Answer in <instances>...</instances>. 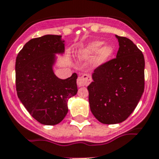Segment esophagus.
<instances>
[{
	"label": "esophagus",
	"mask_w": 159,
	"mask_h": 159,
	"mask_svg": "<svg viewBox=\"0 0 159 159\" xmlns=\"http://www.w3.org/2000/svg\"><path fill=\"white\" fill-rule=\"evenodd\" d=\"M91 79H90L89 75L88 74H84L83 75L79 76V78L77 79V84L79 87H82V86L88 85L90 83Z\"/></svg>",
	"instance_id": "1"
}]
</instances>
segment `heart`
<instances>
[{
	"mask_svg": "<svg viewBox=\"0 0 159 159\" xmlns=\"http://www.w3.org/2000/svg\"><path fill=\"white\" fill-rule=\"evenodd\" d=\"M102 46H103L102 42H93L88 46V48L84 51V55L88 56V57H91V56L95 55L96 53L99 52L98 57V62L102 63V62L106 61L113 52V48H111V46H106V47L102 48Z\"/></svg>",
	"mask_w": 159,
	"mask_h": 159,
	"instance_id": "b5f03b06",
	"label": "heart"
}]
</instances>
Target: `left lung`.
<instances>
[{
  "label": "left lung",
  "mask_w": 159,
  "mask_h": 159,
  "mask_svg": "<svg viewBox=\"0 0 159 159\" xmlns=\"http://www.w3.org/2000/svg\"><path fill=\"white\" fill-rule=\"evenodd\" d=\"M116 38L119 42L116 57L98 66L88 86L91 111L103 124L126 120L144 90L143 53L127 38Z\"/></svg>",
  "instance_id": "8db88e82"
}]
</instances>
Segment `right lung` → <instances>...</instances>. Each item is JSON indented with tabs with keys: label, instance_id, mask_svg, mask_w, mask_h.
<instances>
[{
	"label": "right lung",
	"instance_id": "obj_1",
	"mask_svg": "<svg viewBox=\"0 0 159 159\" xmlns=\"http://www.w3.org/2000/svg\"><path fill=\"white\" fill-rule=\"evenodd\" d=\"M60 35H45L29 40L15 61L17 95L29 114L43 125L60 123L68 112L67 102L77 93V74L66 80L54 75V53L64 52Z\"/></svg>",
	"mask_w": 159,
	"mask_h": 159
}]
</instances>
